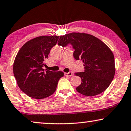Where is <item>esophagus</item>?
<instances>
[{
	"label": "esophagus",
	"instance_id": "34e87169",
	"mask_svg": "<svg viewBox=\"0 0 131 131\" xmlns=\"http://www.w3.org/2000/svg\"><path fill=\"white\" fill-rule=\"evenodd\" d=\"M64 75H66V76H69V77H71V76L72 75V72H64Z\"/></svg>",
	"mask_w": 131,
	"mask_h": 131
}]
</instances>
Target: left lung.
<instances>
[{
  "mask_svg": "<svg viewBox=\"0 0 131 131\" xmlns=\"http://www.w3.org/2000/svg\"><path fill=\"white\" fill-rule=\"evenodd\" d=\"M57 43L62 47L71 43L74 58L83 61L84 71L75 73L82 81L77 91L93 96L108 88L116 69L114 54L105 43L92 35L73 32L60 36Z\"/></svg>",
  "mask_w": 131,
  "mask_h": 131,
  "instance_id": "1",
  "label": "left lung"
}]
</instances>
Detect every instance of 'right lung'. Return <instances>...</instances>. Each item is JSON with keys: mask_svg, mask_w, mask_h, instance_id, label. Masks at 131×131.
<instances>
[{"mask_svg": "<svg viewBox=\"0 0 131 131\" xmlns=\"http://www.w3.org/2000/svg\"><path fill=\"white\" fill-rule=\"evenodd\" d=\"M59 36H41L27 41L15 57L13 72L21 91L36 99L47 97L54 93L62 71H45V60Z\"/></svg>", "mask_w": 131, "mask_h": 131, "instance_id": "right-lung-1", "label": "right lung"}]
</instances>
